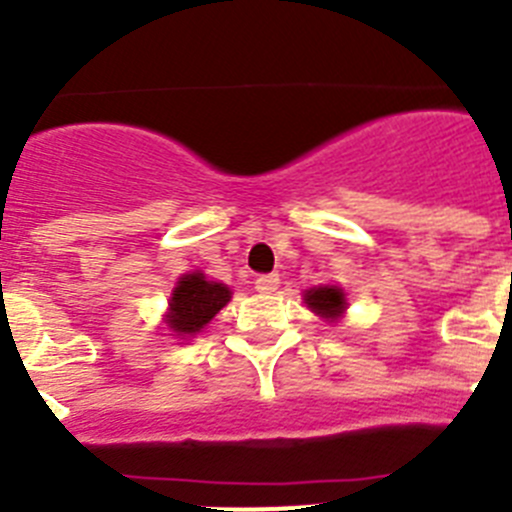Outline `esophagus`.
Wrapping results in <instances>:
<instances>
[{
  "label": "esophagus",
  "instance_id": "obj_1",
  "mask_svg": "<svg viewBox=\"0 0 512 512\" xmlns=\"http://www.w3.org/2000/svg\"><path fill=\"white\" fill-rule=\"evenodd\" d=\"M277 289H279L277 274H261V277L256 279V292H261V295H271V292H277Z\"/></svg>",
  "mask_w": 512,
  "mask_h": 512
}]
</instances>
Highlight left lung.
Masks as SVG:
<instances>
[{
	"instance_id": "8db88e82",
	"label": "left lung",
	"mask_w": 512,
	"mask_h": 512,
	"mask_svg": "<svg viewBox=\"0 0 512 512\" xmlns=\"http://www.w3.org/2000/svg\"><path fill=\"white\" fill-rule=\"evenodd\" d=\"M305 302L315 315L325 320H338L346 310V292L341 287L325 284V287H312L305 292Z\"/></svg>"
}]
</instances>
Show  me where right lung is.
Returning a JSON list of instances; mask_svg holds the SVG:
<instances>
[{"instance_id": "1", "label": "right lung", "mask_w": 512, "mask_h": 512, "mask_svg": "<svg viewBox=\"0 0 512 512\" xmlns=\"http://www.w3.org/2000/svg\"><path fill=\"white\" fill-rule=\"evenodd\" d=\"M228 302L230 289L225 284L210 282L202 271H192L176 282L166 323L179 338H189L200 333Z\"/></svg>"}]
</instances>
